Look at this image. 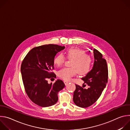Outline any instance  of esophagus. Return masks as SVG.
Masks as SVG:
<instances>
[{
    "mask_svg": "<svg viewBox=\"0 0 130 130\" xmlns=\"http://www.w3.org/2000/svg\"><path fill=\"white\" fill-rule=\"evenodd\" d=\"M68 83H69V82H68V81H64V83H65V84L66 85H67Z\"/></svg>",
    "mask_w": 130,
    "mask_h": 130,
    "instance_id": "34e87169",
    "label": "esophagus"
}]
</instances>
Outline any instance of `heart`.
<instances>
[{
	"label": "heart",
	"instance_id": "obj_1",
	"mask_svg": "<svg viewBox=\"0 0 130 130\" xmlns=\"http://www.w3.org/2000/svg\"><path fill=\"white\" fill-rule=\"evenodd\" d=\"M66 57L70 60V67H65L58 72V76L64 80H69L77 72L80 75L87 73L91 67L92 59L89 54L85 53V51L77 48L71 47L67 49L65 52ZM65 57L59 53L53 59L54 64L60 67L65 62Z\"/></svg>",
	"mask_w": 130,
	"mask_h": 130
}]
</instances>
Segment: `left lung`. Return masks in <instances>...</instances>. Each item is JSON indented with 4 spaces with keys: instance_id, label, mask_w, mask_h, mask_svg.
Instances as JSON below:
<instances>
[{
    "instance_id": "1",
    "label": "left lung",
    "mask_w": 130,
    "mask_h": 130,
    "mask_svg": "<svg viewBox=\"0 0 130 130\" xmlns=\"http://www.w3.org/2000/svg\"><path fill=\"white\" fill-rule=\"evenodd\" d=\"M93 53L94 65L91 70L82 78L84 82L83 87L76 85V90L73 92V101L76 105L80 107H87L95 103L107 83L106 61L102 58V54L96 49H94ZM84 84L88 86V88H84L86 86Z\"/></svg>"
}]
</instances>
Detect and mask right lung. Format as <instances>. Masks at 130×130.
<instances>
[{
    "mask_svg": "<svg viewBox=\"0 0 130 130\" xmlns=\"http://www.w3.org/2000/svg\"><path fill=\"white\" fill-rule=\"evenodd\" d=\"M65 46L48 44L34 47L26 55L21 65L22 79L26 93L31 100L41 107H48L56 103L58 94L65 84L57 80L54 84L48 79L56 77L51 71L54 69L53 59Z\"/></svg>",
    "mask_w": 130,
    "mask_h": 130,
    "instance_id": "obj_1",
    "label": "right lung"
}]
</instances>
